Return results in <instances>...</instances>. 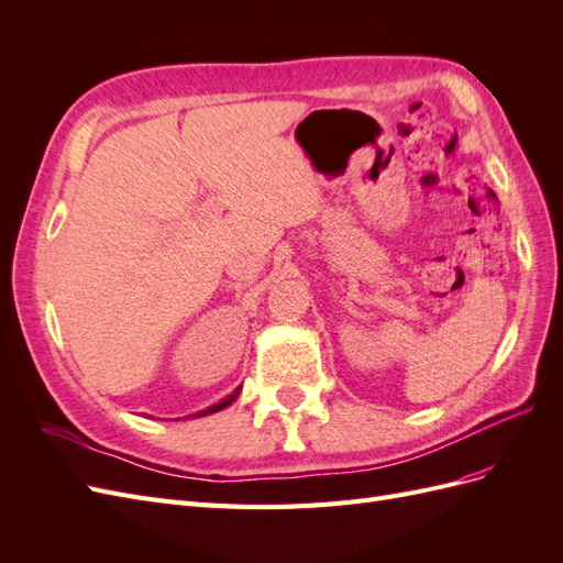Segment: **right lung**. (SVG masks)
<instances>
[{"instance_id":"obj_1","label":"right lung","mask_w":563,"mask_h":563,"mask_svg":"<svg viewBox=\"0 0 563 563\" xmlns=\"http://www.w3.org/2000/svg\"><path fill=\"white\" fill-rule=\"evenodd\" d=\"M236 397H240V387H236L232 395L228 397V399H223V401H218V404H213V406H209V408H203V411H199V413H195V418H201V416H209V413H216V411H220V408H225V406H230Z\"/></svg>"}]
</instances>
